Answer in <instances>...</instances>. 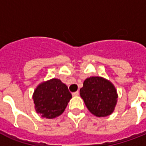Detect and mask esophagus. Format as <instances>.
Returning <instances> with one entry per match:
<instances>
[{
  "label": "esophagus",
  "instance_id": "obj_1",
  "mask_svg": "<svg viewBox=\"0 0 146 146\" xmlns=\"http://www.w3.org/2000/svg\"><path fill=\"white\" fill-rule=\"evenodd\" d=\"M72 95H73V96H78L79 95H80V92L76 91V92H73V93H72Z\"/></svg>",
  "mask_w": 146,
  "mask_h": 146
}]
</instances>
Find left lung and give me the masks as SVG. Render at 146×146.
Here are the masks:
<instances>
[{"instance_id":"obj_1","label":"left lung","mask_w":146,"mask_h":146,"mask_svg":"<svg viewBox=\"0 0 146 146\" xmlns=\"http://www.w3.org/2000/svg\"><path fill=\"white\" fill-rule=\"evenodd\" d=\"M80 96L87 108L97 117H106L113 111L117 104V91L111 82L102 77L87 78L80 89Z\"/></svg>"}]
</instances>
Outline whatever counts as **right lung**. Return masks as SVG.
<instances>
[{
    "mask_svg": "<svg viewBox=\"0 0 146 146\" xmlns=\"http://www.w3.org/2000/svg\"><path fill=\"white\" fill-rule=\"evenodd\" d=\"M71 98L67 86L57 79L40 84L33 94L36 111L48 119L60 115Z\"/></svg>",
    "mask_w": 146,
    "mask_h": 146,
    "instance_id": "right-lung-1",
    "label": "right lung"
}]
</instances>
